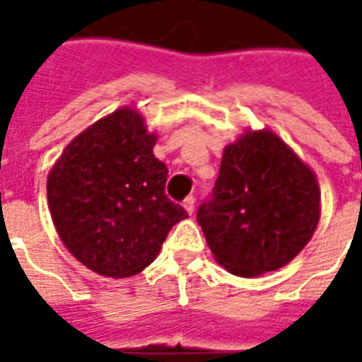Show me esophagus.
Returning a JSON list of instances; mask_svg holds the SVG:
<instances>
[{
    "label": "esophagus",
    "mask_w": 362,
    "mask_h": 362,
    "mask_svg": "<svg viewBox=\"0 0 362 362\" xmlns=\"http://www.w3.org/2000/svg\"><path fill=\"white\" fill-rule=\"evenodd\" d=\"M194 204H196V199L192 196H188L186 199H184V209L188 211V215H192L194 213Z\"/></svg>",
    "instance_id": "esophagus-1"
}]
</instances>
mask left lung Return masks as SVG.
<instances>
[{
    "instance_id": "obj_1",
    "label": "left lung",
    "mask_w": 362,
    "mask_h": 362,
    "mask_svg": "<svg viewBox=\"0 0 362 362\" xmlns=\"http://www.w3.org/2000/svg\"><path fill=\"white\" fill-rule=\"evenodd\" d=\"M320 186L310 166L272 129L228 143L213 197L197 223L217 264L259 277L296 258L320 223Z\"/></svg>"
}]
</instances>
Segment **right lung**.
I'll return each instance as SVG.
<instances>
[{"instance_id": "right-lung-1", "label": "right lung", "mask_w": 362, "mask_h": 362, "mask_svg": "<svg viewBox=\"0 0 362 362\" xmlns=\"http://www.w3.org/2000/svg\"><path fill=\"white\" fill-rule=\"evenodd\" d=\"M157 134L129 106L67 143L46 182L48 207L75 259L104 277H132L155 262L168 230L188 217L165 194Z\"/></svg>"}]
</instances>
